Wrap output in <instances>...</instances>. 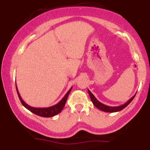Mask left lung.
Listing matches in <instances>:
<instances>
[{"label":"left lung","instance_id":"obj_1","mask_svg":"<svg viewBox=\"0 0 150 150\" xmlns=\"http://www.w3.org/2000/svg\"><path fill=\"white\" fill-rule=\"evenodd\" d=\"M88 93H89V97H90L91 100H92V101L93 104H94L96 107H97V108H99V109H100L101 111H104V112H108V113L118 112V111H121V110H123V108H125L129 104H130V102H131V101H132V99H134V97H135V95H134L132 97L130 98V99H129L127 102H125V104L120 105V106H107V105H105L104 104H102V103H101L100 101H98L97 99V98L93 95L92 93L91 92L89 89H88Z\"/></svg>","mask_w":150,"mask_h":150}]
</instances>
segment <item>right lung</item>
<instances>
[{
    "mask_svg": "<svg viewBox=\"0 0 150 150\" xmlns=\"http://www.w3.org/2000/svg\"><path fill=\"white\" fill-rule=\"evenodd\" d=\"M15 85H16V83H15ZM71 89H72V87L69 89V91H68V92L65 94L64 97H63V99H62L58 103V104L53 105V106H49V107L36 108V107H32V106H30V105L26 104L25 101L22 100V97H20V94L18 92V87H17V85H16L17 92H18V95L19 97V99H20V101H21L22 104L23 105V106H25L26 108H27L29 111H30L31 112L34 113V114L37 115V116H42V117H45V118L53 117V116H56V115H57L59 113L61 112V111L63 110V108H64L65 103H66L67 99H68V94H70Z\"/></svg>",
    "mask_w": 150,
    "mask_h": 150,
    "instance_id": "add662e5",
    "label": "right lung"
}]
</instances>
